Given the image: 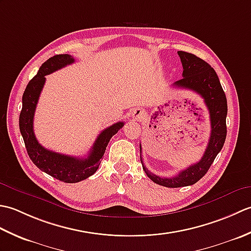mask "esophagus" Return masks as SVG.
I'll return each mask as SVG.
<instances>
[{
	"mask_svg": "<svg viewBox=\"0 0 251 251\" xmlns=\"http://www.w3.org/2000/svg\"><path fill=\"white\" fill-rule=\"evenodd\" d=\"M143 115V110L142 109H135L132 111V117L134 119H140Z\"/></svg>",
	"mask_w": 251,
	"mask_h": 251,
	"instance_id": "1",
	"label": "esophagus"
}]
</instances>
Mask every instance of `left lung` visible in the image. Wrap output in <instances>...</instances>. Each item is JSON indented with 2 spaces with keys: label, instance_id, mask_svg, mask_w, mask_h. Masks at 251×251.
Masks as SVG:
<instances>
[{
  "label": "left lung",
  "instance_id": "8db88e82",
  "mask_svg": "<svg viewBox=\"0 0 251 251\" xmlns=\"http://www.w3.org/2000/svg\"><path fill=\"white\" fill-rule=\"evenodd\" d=\"M178 55L183 67V78L174 83V86L193 90L204 99V102L209 111L211 130L209 141L201 161L191 165L184 170H181L175 177L162 178L154 175L147 169L140 156L142 168L148 177L153 182L166 186V188H181V186L192 185L204 177L211 164L214 163L218 153L221 151L226 138V97L216 71L206 61L193 54L180 50L178 51Z\"/></svg>",
  "mask_w": 251,
  "mask_h": 251
}]
</instances>
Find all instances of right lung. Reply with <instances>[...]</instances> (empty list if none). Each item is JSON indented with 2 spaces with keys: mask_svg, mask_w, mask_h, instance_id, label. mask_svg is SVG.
<instances>
[{
  "mask_svg": "<svg viewBox=\"0 0 251 251\" xmlns=\"http://www.w3.org/2000/svg\"><path fill=\"white\" fill-rule=\"evenodd\" d=\"M73 62V57L68 54L56 55L46 60L36 75L26 85L23 95V109L19 115V129L31 161L42 172L67 183L79 182L97 172L110 139L124 126V122H119L101 131L87 157L65 155L47 150L40 145L33 131V120L37 101L45 84V75Z\"/></svg>",
  "mask_w": 251,
  "mask_h": 251,
  "instance_id": "right-lung-1",
  "label": "right lung"
}]
</instances>
